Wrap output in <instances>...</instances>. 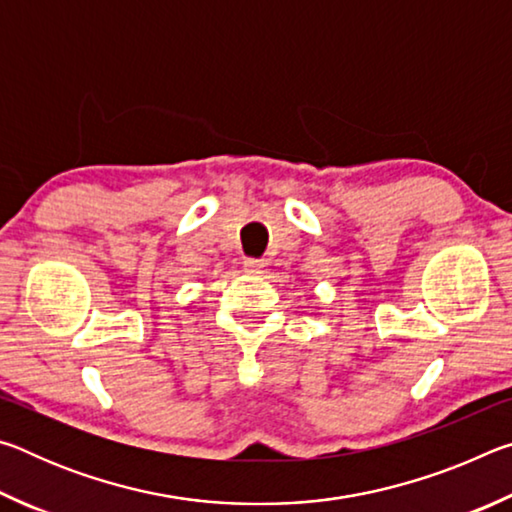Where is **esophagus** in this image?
I'll return each instance as SVG.
<instances>
[{"label": "esophagus", "mask_w": 512, "mask_h": 512, "mask_svg": "<svg viewBox=\"0 0 512 512\" xmlns=\"http://www.w3.org/2000/svg\"><path fill=\"white\" fill-rule=\"evenodd\" d=\"M244 271L248 275H262L266 271V264L259 262V259H246L244 262Z\"/></svg>", "instance_id": "obj_1"}]
</instances>
